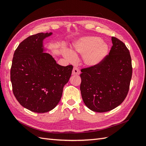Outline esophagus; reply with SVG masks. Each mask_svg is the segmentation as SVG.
<instances>
[{
  "instance_id": "1",
  "label": "esophagus",
  "mask_w": 146,
  "mask_h": 146,
  "mask_svg": "<svg viewBox=\"0 0 146 146\" xmlns=\"http://www.w3.org/2000/svg\"><path fill=\"white\" fill-rule=\"evenodd\" d=\"M80 74V70H79L78 68L77 67H74L72 70V75H79Z\"/></svg>"
}]
</instances>
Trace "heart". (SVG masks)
<instances>
[{"label":"heart","instance_id":"obj_1","mask_svg":"<svg viewBox=\"0 0 146 146\" xmlns=\"http://www.w3.org/2000/svg\"><path fill=\"white\" fill-rule=\"evenodd\" d=\"M108 50V45L99 38L88 36L78 40L74 46L73 52L82 55L84 62L87 66H93L99 64L104 59ZM64 55L72 62L76 60L74 54L70 51L65 52Z\"/></svg>","mask_w":146,"mask_h":146}]
</instances>
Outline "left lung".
Returning a JSON list of instances; mask_svg holds the SVG:
<instances>
[{"label":"left lung","instance_id":"left-lung-1","mask_svg":"<svg viewBox=\"0 0 146 146\" xmlns=\"http://www.w3.org/2000/svg\"><path fill=\"white\" fill-rule=\"evenodd\" d=\"M109 54L96 66L81 69L80 91L86 107L93 111H111L121 105L129 91L132 76L130 52L112 36Z\"/></svg>","mask_w":146,"mask_h":146}]
</instances>
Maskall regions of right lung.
I'll use <instances>...</instances> for the list:
<instances>
[{"label":"right lung","mask_w":146,"mask_h":146,"mask_svg":"<svg viewBox=\"0 0 146 146\" xmlns=\"http://www.w3.org/2000/svg\"><path fill=\"white\" fill-rule=\"evenodd\" d=\"M51 35L39 33L25 39L12 61L13 94L23 107L35 113H46L56 107L73 69L71 64H58L49 54L43 52V39Z\"/></svg>","instance_id":"obj_1"}]
</instances>
